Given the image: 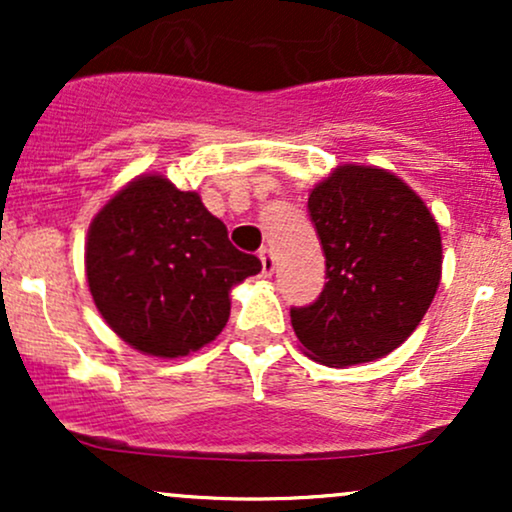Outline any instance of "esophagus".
<instances>
[{"label": "esophagus", "instance_id": "34e87169", "mask_svg": "<svg viewBox=\"0 0 512 512\" xmlns=\"http://www.w3.org/2000/svg\"><path fill=\"white\" fill-rule=\"evenodd\" d=\"M260 262H262V274L264 276H272V272H274V255H272V250L262 248L260 250Z\"/></svg>", "mask_w": 512, "mask_h": 512}]
</instances>
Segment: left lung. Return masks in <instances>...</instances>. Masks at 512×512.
I'll return each mask as SVG.
<instances>
[{
  "label": "left lung",
  "instance_id": "1",
  "mask_svg": "<svg viewBox=\"0 0 512 512\" xmlns=\"http://www.w3.org/2000/svg\"><path fill=\"white\" fill-rule=\"evenodd\" d=\"M308 214L327 284L315 303L291 308L298 342L332 368L387 356L407 342L438 291L436 219L397 175L351 163L313 187Z\"/></svg>",
  "mask_w": 512,
  "mask_h": 512
}]
</instances>
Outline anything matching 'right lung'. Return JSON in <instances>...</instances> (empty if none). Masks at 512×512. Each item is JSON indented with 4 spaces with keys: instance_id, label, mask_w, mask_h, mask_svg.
I'll return each instance as SVG.
<instances>
[{
    "instance_id": "1",
    "label": "right lung",
    "mask_w": 512,
    "mask_h": 512,
    "mask_svg": "<svg viewBox=\"0 0 512 512\" xmlns=\"http://www.w3.org/2000/svg\"><path fill=\"white\" fill-rule=\"evenodd\" d=\"M262 262L228 240L197 192L163 175H139L88 228L86 279L98 313L122 342L178 358L216 339L231 289Z\"/></svg>"
}]
</instances>
